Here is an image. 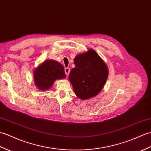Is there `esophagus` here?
I'll return each mask as SVG.
<instances>
[{"label":"esophagus","mask_w":151,"mask_h":151,"mask_svg":"<svg viewBox=\"0 0 151 151\" xmlns=\"http://www.w3.org/2000/svg\"><path fill=\"white\" fill-rule=\"evenodd\" d=\"M69 72H70V69L69 68H65V73L66 75L68 76V75L69 74Z\"/></svg>","instance_id":"1"}]
</instances>
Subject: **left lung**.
Returning <instances> with one entry per match:
<instances>
[{
  "instance_id": "obj_1",
  "label": "left lung",
  "mask_w": 151,
  "mask_h": 151,
  "mask_svg": "<svg viewBox=\"0 0 151 151\" xmlns=\"http://www.w3.org/2000/svg\"><path fill=\"white\" fill-rule=\"evenodd\" d=\"M75 67L69 75L75 93L82 100L96 96L106 83L108 69L95 51L77 55L74 58Z\"/></svg>"
}]
</instances>
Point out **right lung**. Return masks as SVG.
<instances>
[{
	"instance_id": "right-lung-1",
	"label": "right lung",
	"mask_w": 151,
	"mask_h": 151,
	"mask_svg": "<svg viewBox=\"0 0 151 151\" xmlns=\"http://www.w3.org/2000/svg\"><path fill=\"white\" fill-rule=\"evenodd\" d=\"M65 77L64 66L53 60L45 61L34 71L35 83L42 91L50 89L56 80Z\"/></svg>"
}]
</instances>
